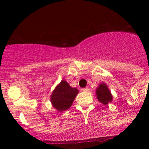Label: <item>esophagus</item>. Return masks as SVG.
<instances>
[{"label": "esophagus", "mask_w": 149, "mask_h": 149, "mask_svg": "<svg viewBox=\"0 0 149 149\" xmlns=\"http://www.w3.org/2000/svg\"><path fill=\"white\" fill-rule=\"evenodd\" d=\"M82 90H83L84 91H86V92H87V91H89V88H88V87H86V88H84Z\"/></svg>", "instance_id": "1"}]
</instances>
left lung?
I'll return each instance as SVG.
<instances>
[{
  "mask_svg": "<svg viewBox=\"0 0 149 149\" xmlns=\"http://www.w3.org/2000/svg\"><path fill=\"white\" fill-rule=\"evenodd\" d=\"M96 95L98 99V101L104 105L112 101V96L110 91L108 88L107 86L104 83L100 84L98 88H97Z\"/></svg>",
  "mask_w": 149,
  "mask_h": 149,
  "instance_id": "8db88e82",
  "label": "left lung"
}]
</instances>
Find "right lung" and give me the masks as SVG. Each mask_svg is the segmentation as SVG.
<instances>
[{
    "mask_svg": "<svg viewBox=\"0 0 149 149\" xmlns=\"http://www.w3.org/2000/svg\"><path fill=\"white\" fill-rule=\"evenodd\" d=\"M78 94L77 88H73L65 81L62 80L51 94L50 101L52 107L59 112L67 110L70 107Z\"/></svg>",
    "mask_w": 149,
    "mask_h": 149,
    "instance_id": "1",
    "label": "right lung"
}]
</instances>
